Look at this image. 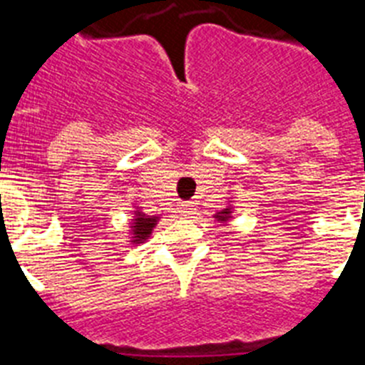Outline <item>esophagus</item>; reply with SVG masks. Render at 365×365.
<instances>
[{
    "mask_svg": "<svg viewBox=\"0 0 365 365\" xmlns=\"http://www.w3.org/2000/svg\"><path fill=\"white\" fill-rule=\"evenodd\" d=\"M180 214H182V215H192L193 214L192 202H182V205H180Z\"/></svg>",
    "mask_w": 365,
    "mask_h": 365,
    "instance_id": "obj_1",
    "label": "esophagus"
}]
</instances>
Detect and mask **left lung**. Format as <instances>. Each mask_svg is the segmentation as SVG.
I'll return each mask as SVG.
<instances>
[{
    "mask_svg": "<svg viewBox=\"0 0 365 365\" xmlns=\"http://www.w3.org/2000/svg\"><path fill=\"white\" fill-rule=\"evenodd\" d=\"M215 219H217L219 222H227L228 219L232 217V208L230 206H228V208H225V210H221V212H217V214L214 215Z\"/></svg>",
    "mask_w": 365,
    "mask_h": 365,
    "instance_id": "1",
    "label": "left lung"
}]
</instances>
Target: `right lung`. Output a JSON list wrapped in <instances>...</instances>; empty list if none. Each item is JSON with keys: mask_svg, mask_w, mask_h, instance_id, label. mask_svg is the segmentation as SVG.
Listing matches in <instances>:
<instances>
[{"mask_svg": "<svg viewBox=\"0 0 365 365\" xmlns=\"http://www.w3.org/2000/svg\"><path fill=\"white\" fill-rule=\"evenodd\" d=\"M159 217H153V215H146L143 212H135V217L131 221V232H133V240L131 243L138 245V243H144L151 235V230L155 228Z\"/></svg>", "mask_w": 365, "mask_h": 365, "instance_id": "obj_1", "label": "right lung"}]
</instances>
